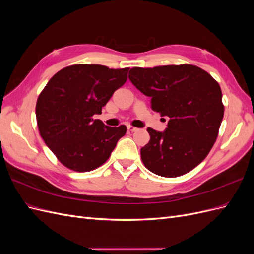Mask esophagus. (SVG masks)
<instances>
[{"mask_svg":"<svg viewBox=\"0 0 254 254\" xmlns=\"http://www.w3.org/2000/svg\"><path fill=\"white\" fill-rule=\"evenodd\" d=\"M127 129H128V131H130V132H135V131H137V130H139V128H136V127L131 126V125H128Z\"/></svg>","mask_w":254,"mask_h":254,"instance_id":"1","label":"esophagus"}]
</instances>
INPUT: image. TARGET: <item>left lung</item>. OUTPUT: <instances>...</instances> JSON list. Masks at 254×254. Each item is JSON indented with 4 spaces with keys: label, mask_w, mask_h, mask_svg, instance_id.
<instances>
[{
    "label": "left lung",
    "mask_w": 254,
    "mask_h": 254,
    "mask_svg": "<svg viewBox=\"0 0 254 254\" xmlns=\"http://www.w3.org/2000/svg\"><path fill=\"white\" fill-rule=\"evenodd\" d=\"M129 79L151 97L153 111L170 118L163 132L147 128L150 140L141 148L146 168L174 178L200 164L216 141L224 118L218 82L193 64L132 67Z\"/></svg>",
    "instance_id": "left-lung-1"
}]
</instances>
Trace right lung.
Segmentation results:
<instances>
[{
  "instance_id": "right-lung-1",
  "label": "right lung",
  "mask_w": 254,
  "mask_h": 254,
  "mask_svg": "<svg viewBox=\"0 0 254 254\" xmlns=\"http://www.w3.org/2000/svg\"><path fill=\"white\" fill-rule=\"evenodd\" d=\"M129 67L73 64L49 80L38 96L39 133L59 162L74 172H90L109 159L127 127L105 126L94 114L127 80Z\"/></svg>"
}]
</instances>
